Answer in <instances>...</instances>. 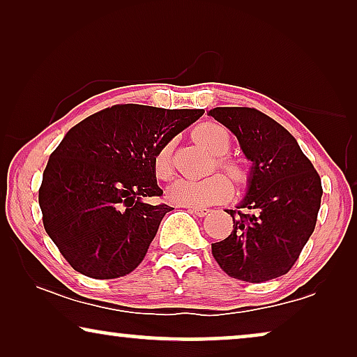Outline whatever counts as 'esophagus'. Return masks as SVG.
I'll return each instance as SVG.
<instances>
[{
    "instance_id": "obj_1",
    "label": "esophagus",
    "mask_w": 357,
    "mask_h": 357,
    "mask_svg": "<svg viewBox=\"0 0 357 357\" xmlns=\"http://www.w3.org/2000/svg\"><path fill=\"white\" fill-rule=\"evenodd\" d=\"M190 211L195 213L199 218H204L209 213V209L208 208H202V206H190Z\"/></svg>"
}]
</instances>
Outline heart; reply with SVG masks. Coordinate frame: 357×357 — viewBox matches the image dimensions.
<instances>
[{"label": "heart", "mask_w": 357, "mask_h": 357, "mask_svg": "<svg viewBox=\"0 0 357 357\" xmlns=\"http://www.w3.org/2000/svg\"><path fill=\"white\" fill-rule=\"evenodd\" d=\"M195 139L199 141L209 153L219 155L216 159L218 169H221L234 183H242L247 178L243 165L236 159L224 158L231 149V136L222 125L216 121H204L193 130ZM154 175L159 180H169L174 174L172 146L164 144L154 158ZM232 187L222 175H211L206 178H180L170 187V198L183 206H208L231 197Z\"/></svg>", "instance_id": "obj_1"}]
</instances>
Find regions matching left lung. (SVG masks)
Here are the masks:
<instances>
[{
    "mask_svg": "<svg viewBox=\"0 0 357 357\" xmlns=\"http://www.w3.org/2000/svg\"><path fill=\"white\" fill-rule=\"evenodd\" d=\"M209 115L237 136L252 172L231 236L211 243L218 265L229 276L263 282L294 266L317 224L321 180L294 136L250 107H216Z\"/></svg>",
    "mask_w": 357,
    "mask_h": 357,
    "instance_id": "1",
    "label": "left lung"
}]
</instances>
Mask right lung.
<instances>
[{"label": "right lung", "instance_id": "1", "mask_svg": "<svg viewBox=\"0 0 357 357\" xmlns=\"http://www.w3.org/2000/svg\"><path fill=\"white\" fill-rule=\"evenodd\" d=\"M202 109L119 104L87 116L53 151L38 188L43 227L73 270L115 280L144 260L162 218L154 158Z\"/></svg>", "mask_w": 357, "mask_h": 357}]
</instances>
